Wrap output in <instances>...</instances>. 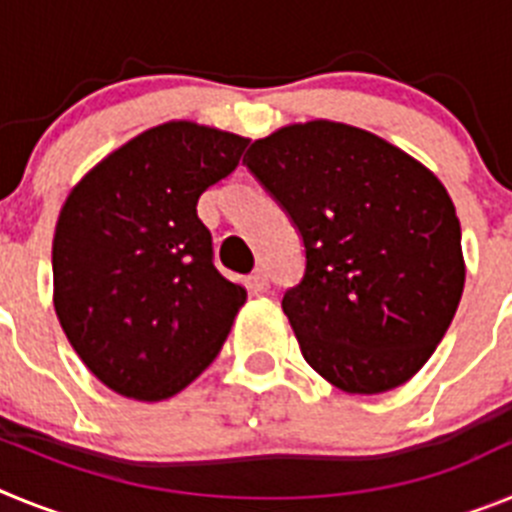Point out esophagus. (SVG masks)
I'll use <instances>...</instances> for the list:
<instances>
[{"mask_svg":"<svg viewBox=\"0 0 512 512\" xmlns=\"http://www.w3.org/2000/svg\"><path fill=\"white\" fill-rule=\"evenodd\" d=\"M248 287H251L253 292H266V289H269V274H266L264 269H256L251 277H248Z\"/></svg>","mask_w":512,"mask_h":512,"instance_id":"esophagus-1","label":"esophagus"}]
</instances>
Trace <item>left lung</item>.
Listing matches in <instances>:
<instances>
[{"mask_svg":"<svg viewBox=\"0 0 512 512\" xmlns=\"http://www.w3.org/2000/svg\"><path fill=\"white\" fill-rule=\"evenodd\" d=\"M243 164L305 246L282 310L307 364L351 395L408 382L464 292L461 225L443 184L387 140L328 120L256 140Z\"/></svg>","mask_w":512,"mask_h":512,"instance_id":"8db88e82","label":"left lung"}]
</instances>
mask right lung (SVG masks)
<instances>
[{"label":"right lung","instance_id":"right-lung-1","mask_svg":"<svg viewBox=\"0 0 512 512\" xmlns=\"http://www.w3.org/2000/svg\"><path fill=\"white\" fill-rule=\"evenodd\" d=\"M246 143L166 122L117 148L69 194L53 238L56 315L110 390L166 400L220 354L246 289L215 269L197 200L238 166Z\"/></svg>","mask_w":512,"mask_h":512}]
</instances>
